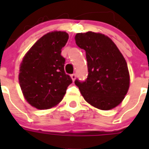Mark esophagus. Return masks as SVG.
Returning a JSON list of instances; mask_svg holds the SVG:
<instances>
[{"instance_id":"1","label":"esophagus","mask_w":149,"mask_h":149,"mask_svg":"<svg viewBox=\"0 0 149 149\" xmlns=\"http://www.w3.org/2000/svg\"><path fill=\"white\" fill-rule=\"evenodd\" d=\"M71 77H72V81H74V80H75V78H76V74H71Z\"/></svg>"}]
</instances>
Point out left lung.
Wrapping results in <instances>:
<instances>
[{"label":"left lung","instance_id":"8db88e82","mask_svg":"<svg viewBox=\"0 0 149 149\" xmlns=\"http://www.w3.org/2000/svg\"><path fill=\"white\" fill-rule=\"evenodd\" d=\"M75 42L86 51L87 78L74 81L85 101L103 110L118 106L130 86L127 63L119 48L108 36L92 31L76 34Z\"/></svg>","mask_w":149,"mask_h":149}]
</instances>
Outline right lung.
Listing matches in <instances>:
<instances>
[{"label":"right lung","instance_id":"right-lung-1","mask_svg":"<svg viewBox=\"0 0 149 149\" xmlns=\"http://www.w3.org/2000/svg\"><path fill=\"white\" fill-rule=\"evenodd\" d=\"M68 39L63 31L45 34L30 48L20 65L18 80L24 97L39 110L58 104L72 83L64 71L62 48Z\"/></svg>","mask_w":149,"mask_h":149}]
</instances>
